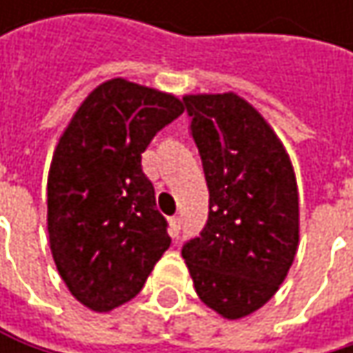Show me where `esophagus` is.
Instances as JSON below:
<instances>
[{
  "label": "esophagus",
  "instance_id": "obj_1",
  "mask_svg": "<svg viewBox=\"0 0 353 353\" xmlns=\"http://www.w3.org/2000/svg\"><path fill=\"white\" fill-rule=\"evenodd\" d=\"M179 229H181V219L179 216H172L170 219V233H172V237L179 235Z\"/></svg>",
  "mask_w": 353,
  "mask_h": 353
}]
</instances>
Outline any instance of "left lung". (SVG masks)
Wrapping results in <instances>:
<instances>
[{"label":"left lung","mask_w":353,"mask_h":353,"mask_svg":"<svg viewBox=\"0 0 353 353\" xmlns=\"http://www.w3.org/2000/svg\"><path fill=\"white\" fill-rule=\"evenodd\" d=\"M208 185V221L181 255L196 294L221 317L261 309L299 249V188L286 147L241 96H183Z\"/></svg>","instance_id":"obj_1"}]
</instances>
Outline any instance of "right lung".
Returning a JSON list of instances; mask_svg holds the SVG:
<instances>
[{
	"label": "right lung",
	"mask_w": 353,
	"mask_h": 353,
	"mask_svg": "<svg viewBox=\"0 0 353 353\" xmlns=\"http://www.w3.org/2000/svg\"><path fill=\"white\" fill-rule=\"evenodd\" d=\"M181 112L174 94L116 77L81 102L57 143L48 243L69 292L96 313L134 299L172 245L141 155Z\"/></svg>",
	"instance_id": "1"
}]
</instances>
